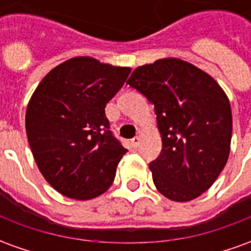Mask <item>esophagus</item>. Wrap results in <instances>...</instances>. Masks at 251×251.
<instances>
[{
	"instance_id": "esophagus-1",
	"label": "esophagus",
	"mask_w": 251,
	"mask_h": 251,
	"mask_svg": "<svg viewBox=\"0 0 251 251\" xmlns=\"http://www.w3.org/2000/svg\"><path fill=\"white\" fill-rule=\"evenodd\" d=\"M140 142H141V138H140L138 136L134 137V138H131V140H130V144H131V147H133V148L138 147V145H140Z\"/></svg>"
}]
</instances>
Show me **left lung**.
Here are the masks:
<instances>
[{
	"instance_id": "1",
	"label": "left lung",
	"mask_w": 251,
	"mask_h": 251,
	"mask_svg": "<svg viewBox=\"0 0 251 251\" xmlns=\"http://www.w3.org/2000/svg\"><path fill=\"white\" fill-rule=\"evenodd\" d=\"M127 84L154 106L163 149L149 163L160 194L189 201L214 184L230 153L228 98L212 77L180 59L137 67Z\"/></svg>"
}]
</instances>
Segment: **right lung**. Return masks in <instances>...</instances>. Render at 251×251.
Listing matches in <instances>:
<instances>
[{"instance_id": "obj_1", "label": "right lung", "mask_w": 251, "mask_h": 251, "mask_svg": "<svg viewBox=\"0 0 251 251\" xmlns=\"http://www.w3.org/2000/svg\"><path fill=\"white\" fill-rule=\"evenodd\" d=\"M129 74L127 67L74 57L48 72L32 95L25 115L30 151L64 196L94 199L113 184L127 149L110 130L104 107Z\"/></svg>"}]
</instances>
